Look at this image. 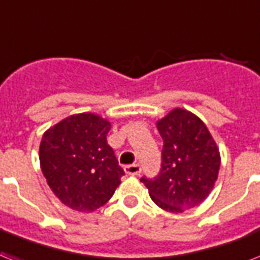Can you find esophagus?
I'll return each mask as SVG.
<instances>
[{"label":"esophagus","mask_w":260,"mask_h":260,"mask_svg":"<svg viewBox=\"0 0 260 260\" xmlns=\"http://www.w3.org/2000/svg\"><path fill=\"white\" fill-rule=\"evenodd\" d=\"M126 175H140L141 167L140 164H129V166L124 167Z\"/></svg>","instance_id":"obj_1"}]
</instances>
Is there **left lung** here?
Wrapping results in <instances>:
<instances>
[{"label": "left lung", "mask_w": 260, "mask_h": 260, "mask_svg": "<svg viewBox=\"0 0 260 260\" xmlns=\"http://www.w3.org/2000/svg\"><path fill=\"white\" fill-rule=\"evenodd\" d=\"M157 129L163 139L161 168L155 178L140 181L160 208L179 214L202 203L214 188L220 155L207 126L191 112L171 111Z\"/></svg>", "instance_id": "8db88e82"}]
</instances>
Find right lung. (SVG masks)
I'll list each match as a JSON object with an SVG mask.
<instances>
[{
	"instance_id": "1",
	"label": "right lung",
	"mask_w": 260,
	"mask_h": 260,
	"mask_svg": "<svg viewBox=\"0 0 260 260\" xmlns=\"http://www.w3.org/2000/svg\"><path fill=\"white\" fill-rule=\"evenodd\" d=\"M111 124L93 113L69 116L42 136L40 163L54 195L72 210L104 206L124 170L107 143Z\"/></svg>"
}]
</instances>
